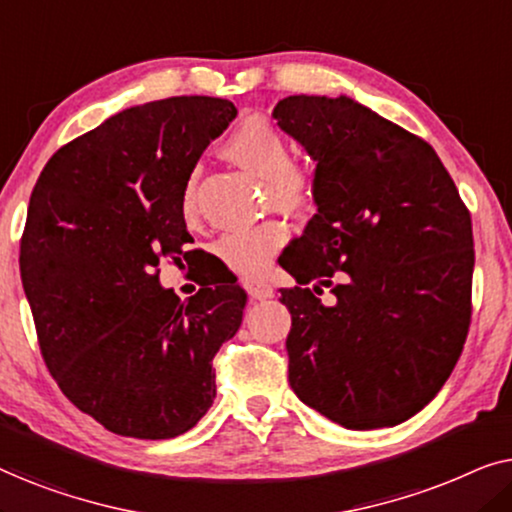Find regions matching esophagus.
Returning a JSON list of instances; mask_svg holds the SVG:
<instances>
[{"mask_svg":"<svg viewBox=\"0 0 512 512\" xmlns=\"http://www.w3.org/2000/svg\"><path fill=\"white\" fill-rule=\"evenodd\" d=\"M244 286H247V293L254 300H265L272 296V286L270 282H265V279H247Z\"/></svg>","mask_w":512,"mask_h":512,"instance_id":"1","label":"esophagus"}]
</instances>
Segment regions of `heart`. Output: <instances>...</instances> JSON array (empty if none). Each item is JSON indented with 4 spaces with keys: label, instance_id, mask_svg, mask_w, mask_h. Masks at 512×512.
Here are the masks:
<instances>
[{
    "label": "heart",
    "instance_id": "heart-1",
    "mask_svg": "<svg viewBox=\"0 0 512 512\" xmlns=\"http://www.w3.org/2000/svg\"><path fill=\"white\" fill-rule=\"evenodd\" d=\"M223 153L244 170L265 181V198L284 212H300L314 198V172L310 165L289 160V144L282 132L265 118H249L237 125L223 144ZM181 214L195 216V179L181 188ZM289 240V230L279 221L230 230L214 244L216 256L240 275L254 277L268 268L277 251Z\"/></svg>",
    "mask_w": 512,
    "mask_h": 512
}]
</instances>
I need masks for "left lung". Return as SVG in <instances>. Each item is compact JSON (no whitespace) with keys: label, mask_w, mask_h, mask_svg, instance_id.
I'll return each mask as SVG.
<instances>
[{"label":"left lung","mask_w":512,"mask_h":512,"mask_svg":"<svg viewBox=\"0 0 512 512\" xmlns=\"http://www.w3.org/2000/svg\"><path fill=\"white\" fill-rule=\"evenodd\" d=\"M272 118L317 163V214L282 263L298 286L279 289L291 389L345 429L401 424L464 349L471 214L431 144L352 97L291 95Z\"/></svg>","instance_id":"1"}]
</instances>
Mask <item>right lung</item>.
<instances>
[{"label":"right lung","mask_w":512,"mask_h":512,"mask_svg":"<svg viewBox=\"0 0 512 512\" xmlns=\"http://www.w3.org/2000/svg\"><path fill=\"white\" fill-rule=\"evenodd\" d=\"M237 116L221 97H167L111 116L48 160L34 186L20 277L48 370L69 401L118 436L177 438L216 396L214 354L242 324L247 293L186 300L160 261L193 237L181 188Z\"/></svg>","instance_id":"1"}]
</instances>
